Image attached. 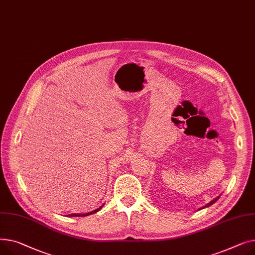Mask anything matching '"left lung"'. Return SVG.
Returning <instances> with one entry per match:
<instances>
[{"instance_id":"8db88e82","label":"left lung","mask_w":255,"mask_h":255,"mask_svg":"<svg viewBox=\"0 0 255 255\" xmlns=\"http://www.w3.org/2000/svg\"><path fill=\"white\" fill-rule=\"evenodd\" d=\"M220 196H221V194H219V196H218V197H216V198H215L214 200H212V201H211L210 203H208L207 205H205V206H204V207H202L201 209H204V208H207V207H209V206H211V205H213V204H214V203H215V202H216V201H217V200H218V199L220 198Z\"/></svg>"}]
</instances>
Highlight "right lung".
Listing matches in <instances>:
<instances>
[{
    "instance_id": "right-lung-1",
    "label": "right lung",
    "mask_w": 255,
    "mask_h": 255,
    "mask_svg": "<svg viewBox=\"0 0 255 255\" xmlns=\"http://www.w3.org/2000/svg\"><path fill=\"white\" fill-rule=\"evenodd\" d=\"M103 206H104V204L101 206V207H99L98 209H96V210H94V211H92V212H87V213H73V214H69V215H67V216H69V217H82V216H88V215H92V214H94V213H97L98 211H100L101 209L103 208Z\"/></svg>"
}]
</instances>
